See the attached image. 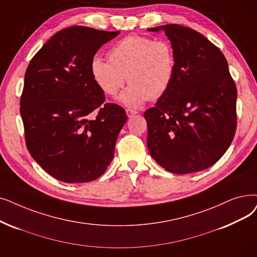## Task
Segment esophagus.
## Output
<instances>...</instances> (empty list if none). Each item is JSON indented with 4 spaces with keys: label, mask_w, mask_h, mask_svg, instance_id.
Returning <instances> with one entry per match:
<instances>
[{
    "label": "esophagus",
    "mask_w": 257,
    "mask_h": 257,
    "mask_svg": "<svg viewBox=\"0 0 257 257\" xmlns=\"http://www.w3.org/2000/svg\"><path fill=\"white\" fill-rule=\"evenodd\" d=\"M126 114H127V116L130 118V117H132L133 115L138 114V112H137L136 110H132V109H126Z\"/></svg>",
    "instance_id": "1"
}]
</instances>
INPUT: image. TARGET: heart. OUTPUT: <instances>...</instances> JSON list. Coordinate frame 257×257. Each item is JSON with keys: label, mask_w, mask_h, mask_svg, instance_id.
<instances>
[{"label": "heart", "mask_w": 257, "mask_h": 257, "mask_svg": "<svg viewBox=\"0 0 257 257\" xmlns=\"http://www.w3.org/2000/svg\"><path fill=\"white\" fill-rule=\"evenodd\" d=\"M109 61L94 58L91 74L101 90L114 96L127 81L128 88L119 102L129 108H139L149 98L162 96L171 86L176 68L175 52L167 40L144 36H129L110 49Z\"/></svg>", "instance_id": "heart-1"}]
</instances>
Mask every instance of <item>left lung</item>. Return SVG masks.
<instances>
[{"mask_svg": "<svg viewBox=\"0 0 257 257\" xmlns=\"http://www.w3.org/2000/svg\"><path fill=\"white\" fill-rule=\"evenodd\" d=\"M165 31L176 59L174 80L144 116L152 159L167 171L187 174L214 165L236 130V86L221 51L199 32L170 24Z\"/></svg>", "mask_w": 257, "mask_h": 257, "instance_id": "obj_1", "label": "left lung"}]
</instances>
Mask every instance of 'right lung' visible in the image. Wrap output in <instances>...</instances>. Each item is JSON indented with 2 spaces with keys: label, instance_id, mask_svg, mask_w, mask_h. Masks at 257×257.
Segmentation results:
<instances>
[{
  "label": "right lung",
  "instance_id": "right-lung-1",
  "mask_svg": "<svg viewBox=\"0 0 257 257\" xmlns=\"http://www.w3.org/2000/svg\"><path fill=\"white\" fill-rule=\"evenodd\" d=\"M118 33L85 26L65 28L28 65L20 104L26 145L35 161L61 182L94 181L113 160L127 115L120 106L104 104L91 62ZM93 110L97 115L91 119Z\"/></svg>",
  "mask_w": 257,
  "mask_h": 257
}]
</instances>
